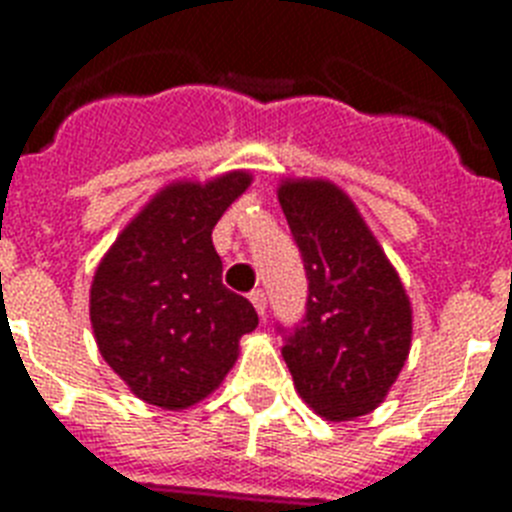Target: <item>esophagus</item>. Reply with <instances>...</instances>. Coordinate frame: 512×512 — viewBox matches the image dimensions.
<instances>
[{
	"instance_id": "34e87169",
	"label": "esophagus",
	"mask_w": 512,
	"mask_h": 512,
	"mask_svg": "<svg viewBox=\"0 0 512 512\" xmlns=\"http://www.w3.org/2000/svg\"><path fill=\"white\" fill-rule=\"evenodd\" d=\"M249 300H252V305H255V311L260 313V316H265V311H268V300H265L263 289H255V292H249Z\"/></svg>"
}]
</instances>
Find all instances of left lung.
Instances as JSON below:
<instances>
[{
    "label": "left lung",
    "instance_id": "8db88e82",
    "mask_svg": "<svg viewBox=\"0 0 512 512\" xmlns=\"http://www.w3.org/2000/svg\"><path fill=\"white\" fill-rule=\"evenodd\" d=\"M287 215L308 276L305 316L281 356L305 404L345 422L385 401L412 348V305L364 217L329 180H284ZM284 332V329H281Z\"/></svg>",
    "mask_w": 512,
    "mask_h": 512
}]
</instances>
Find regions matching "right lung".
Listing matches in <instances>:
<instances>
[{
	"label": "right lung",
	"mask_w": 512,
	"mask_h": 512,
	"mask_svg": "<svg viewBox=\"0 0 512 512\" xmlns=\"http://www.w3.org/2000/svg\"><path fill=\"white\" fill-rule=\"evenodd\" d=\"M244 170L164 185L100 260L90 321L100 356L146 404L188 409L207 398L257 327L247 297L223 287L212 228L247 191Z\"/></svg>",
	"instance_id": "right-lung-1"
}]
</instances>
